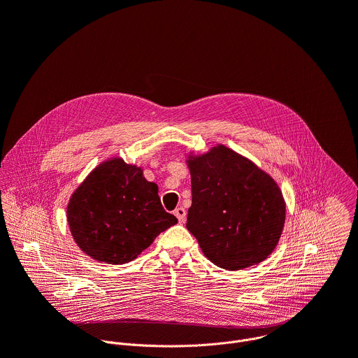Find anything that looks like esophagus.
<instances>
[{
    "mask_svg": "<svg viewBox=\"0 0 358 358\" xmlns=\"http://www.w3.org/2000/svg\"><path fill=\"white\" fill-rule=\"evenodd\" d=\"M174 215L178 218V221L182 224L184 221H185V215H187V213H185V210L182 208V207H178V208H176L174 210Z\"/></svg>",
    "mask_w": 358,
    "mask_h": 358,
    "instance_id": "1",
    "label": "esophagus"
}]
</instances>
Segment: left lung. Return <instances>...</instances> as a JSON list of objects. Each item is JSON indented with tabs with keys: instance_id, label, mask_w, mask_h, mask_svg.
<instances>
[{
	"instance_id": "8db88e82",
	"label": "left lung",
	"mask_w": 358,
	"mask_h": 358,
	"mask_svg": "<svg viewBox=\"0 0 358 358\" xmlns=\"http://www.w3.org/2000/svg\"><path fill=\"white\" fill-rule=\"evenodd\" d=\"M185 157L192 189L187 229L202 253L227 271L264 262L276 249L286 221L278 182L224 144Z\"/></svg>"
}]
</instances>
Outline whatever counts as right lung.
<instances>
[{
  "instance_id": "obj_1",
  "label": "right lung",
  "mask_w": 358,
  "mask_h": 358,
  "mask_svg": "<svg viewBox=\"0 0 358 358\" xmlns=\"http://www.w3.org/2000/svg\"><path fill=\"white\" fill-rule=\"evenodd\" d=\"M66 218L82 252L110 265L136 259L178 222L164 211L159 185L122 157L101 162L87 174L69 198Z\"/></svg>"
}]
</instances>
